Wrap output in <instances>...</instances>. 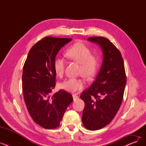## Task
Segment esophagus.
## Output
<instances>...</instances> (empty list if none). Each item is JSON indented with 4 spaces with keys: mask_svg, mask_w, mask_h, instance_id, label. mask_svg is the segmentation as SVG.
<instances>
[{
    "mask_svg": "<svg viewBox=\"0 0 146 146\" xmlns=\"http://www.w3.org/2000/svg\"><path fill=\"white\" fill-rule=\"evenodd\" d=\"M72 96H73V101H77L78 99H79V96H78V95H76L73 94Z\"/></svg>",
    "mask_w": 146,
    "mask_h": 146,
    "instance_id": "obj_1",
    "label": "esophagus"
}]
</instances>
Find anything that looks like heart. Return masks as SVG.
<instances>
[{
    "label": "heart",
    "mask_w": 146,
    "mask_h": 146,
    "mask_svg": "<svg viewBox=\"0 0 146 146\" xmlns=\"http://www.w3.org/2000/svg\"><path fill=\"white\" fill-rule=\"evenodd\" d=\"M66 56L69 59L80 64V73L86 79H91L95 75L99 66V59L91 54L89 47L82 42H76L70 46L66 52ZM64 60L60 57H55L53 67L57 76L63 74L64 70ZM84 86V82L81 79L70 78L60 84V88L68 92H77Z\"/></svg>",
    "instance_id": "obj_1"
}]
</instances>
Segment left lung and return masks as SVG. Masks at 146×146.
Masks as SVG:
<instances>
[{"label": "left lung", "mask_w": 146, "mask_h": 146, "mask_svg": "<svg viewBox=\"0 0 146 146\" xmlns=\"http://www.w3.org/2000/svg\"><path fill=\"white\" fill-rule=\"evenodd\" d=\"M88 40L97 44L103 54L95 80L80 95L85 104L83 124L86 129L95 131L109 124L116 115L123 99L126 76L121 54L108 39L94 36Z\"/></svg>", "instance_id": "8db88e82"}]
</instances>
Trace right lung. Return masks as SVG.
<instances>
[{"label":"right lung","instance_id":"right-lung-1","mask_svg":"<svg viewBox=\"0 0 146 146\" xmlns=\"http://www.w3.org/2000/svg\"><path fill=\"white\" fill-rule=\"evenodd\" d=\"M71 41V38H43L31 48L23 68L22 91L27 108L33 119L45 129L60 125L73 101L72 95L64 90L51 94L56 86L54 60Z\"/></svg>","mask_w":146,"mask_h":146}]
</instances>
